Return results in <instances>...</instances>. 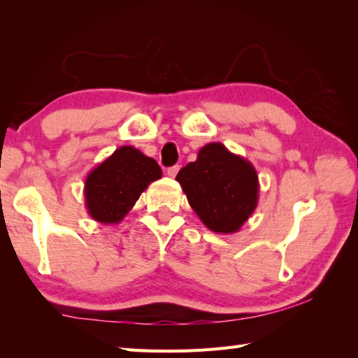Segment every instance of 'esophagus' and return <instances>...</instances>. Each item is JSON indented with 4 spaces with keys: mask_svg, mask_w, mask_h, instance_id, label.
<instances>
[{
    "mask_svg": "<svg viewBox=\"0 0 358 358\" xmlns=\"http://www.w3.org/2000/svg\"><path fill=\"white\" fill-rule=\"evenodd\" d=\"M178 171H180V166H172V167H169V169H167V175H169L171 178H175V177H177Z\"/></svg>",
    "mask_w": 358,
    "mask_h": 358,
    "instance_id": "34e87169",
    "label": "esophagus"
}]
</instances>
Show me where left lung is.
<instances>
[{
    "instance_id": "1",
    "label": "left lung",
    "mask_w": 358,
    "mask_h": 358,
    "mask_svg": "<svg viewBox=\"0 0 358 358\" xmlns=\"http://www.w3.org/2000/svg\"><path fill=\"white\" fill-rule=\"evenodd\" d=\"M177 181L203 224L217 234L238 232L258 204L255 167L222 143L203 146Z\"/></svg>"
}]
</instances>
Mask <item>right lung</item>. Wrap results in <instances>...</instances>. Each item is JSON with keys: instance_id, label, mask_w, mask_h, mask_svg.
Masks as SVG:
<instances>
[{"instance_id": "add662e5", "label": "right lung", "mask_w": 358, "mask_h": 358, "mask_svg": "<svg viewBox=\"0 0 358 358\" xmlns=\"http://www.w3.org/2000/svg\"><path fill=\"white\" fill-rule=\"evenodd\" d=\"M162 175V167L154 158L132 146L118 148L87 175V214L101 224H118L152 181Z\"/></svg>"}]
</instances>
